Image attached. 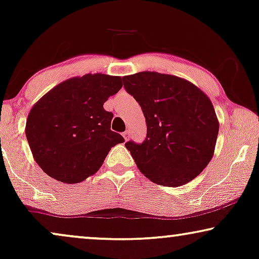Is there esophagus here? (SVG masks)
Segmentation results:
<instances>
[{
  "label": "esophagus",
  "instance_id": "1",
  "mask_svg": "<svg viewBox=\"0 0 259 259\" xmlns=\"http://www.w3.org/2000/svg\"><path fill=\"white\" fill-rule=\"evenodd\" d=\"M122 137L125 138L126 141L128 140V139H130V131H126V132H123V133H122Z\"/></svg>",
  "mask_w": 259,
  "mask_h": 259
}]
</instances>
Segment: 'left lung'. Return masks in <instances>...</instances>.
Wrapping results in <instances>:
<instances>
[{
	"mask_svg": "<svg viewBox=\"0 0 259 259\" xmlns=\"http://www.w3.org/2000/svg\"><path fill=\"white\" fill-rule=\"evenodd\" d=\"M147 126L143 144L127 141L138 168L151 182L182 186L199 176L213 157L219 121L200 88L183 77L158 72L123 76Z\"/></svg>",
	"mask_w": 259,
	"mask_h": 259,
	"instance_id": "1",
	"label": "left lung"
}]
</instances>
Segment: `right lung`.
<instances>
[{
  "label": "right lung",
  "instance_id": "1",
  "mask_svg": "<svg viewBox=\"0 0 259 259\" xmlns=\"http://www.w3.org/2000/svg\"><path fill=\"white\" fill-rule=\"evenodd\" d=\"M121 87L120 76L90 73L62 81L35 102L26 137L45 173L74 184L99 171L111 148L125 141L111 131L113 113L104 109Z\"/></svg>",
  "mask_w": 259,
  "mask_h": 259
}]
</instances>
